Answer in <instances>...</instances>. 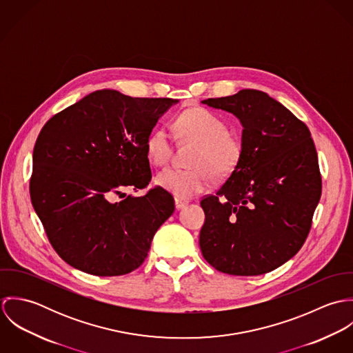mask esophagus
Wrapping results in <instances>:
<instances>
[{"mask_svg":"<svg viewBox=\"0 0 353 353\" xmlns=\"http://www.w3.org/2000/svg\"><path fill=\"white\" fill-rule=\"evenodd\" d=\"M189 202L185 201V200H179V199H175V208L176 209H182L183 206H186Z\"/></svg>","mask_w":353,"mask_h":353,"instance_id":"1","label":"esophagus"}]
</instances>
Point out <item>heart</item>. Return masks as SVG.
I'll list each match as a JSON object with an SVG mask.
<instances>
[{
	"instance_id": "heart-1",
	"label": "heart",
	"mask_w": 353,
	"mask_h": 353,
	"mask_svg": "<svg viewBox=\"0 0 353 353\" xmlns=\"http://www.w3.org/2000/svg\"><path fill=\"white\" fill-rule=\"evenodd\" d=\"M174 130L182 141L199 144L190 160L193 168H165L154 178V183L175 199L189 200L205 192L213 175L217 178L231 175L242 160V143L230 133L227 122L208 108L192 107L182 111L174 122ZM172 150L170 129L165 126L153 129L145 141V151L152 164L165 165Z\"/></svg>"
}]
</instances>
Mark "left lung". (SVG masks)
I'll return each mask as SVG.
<instances>
[{"label":"left lung","mask_w":353,"mask_h":353,"mask_svg":"<svg viewBox=\"0 0 353 353\" xmlns=\"http://www.w3.org/2000/svg\"><path fill=\"white\" fill-rule=\"evenodd\" d=\"M242 123L243 156L214 194L201 200L203 258L219 272L258 276L291 259L310 232L322 179L308 128L256 90L202 101Z\"/></svg>","instance_id":"left-lung-1"}]
</instances>
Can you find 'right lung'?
I'll use <instances>...</instances> for the list:
<instances>
[{"label": "right lung", "mask_w": 353, "mask_h": 353, "mask_svg": "<svg viewBox=\"0 0 353 353\" xmlns=\"http://www.w3.org/2000/svg\"><path fill=\"white\" fill-rule=\"evenodd\" d=\"M178 101L95 91L50 118L32 154L30 194L52 249L94 276H122L147 258L159 227L174 213L172 196L152 178L145 141Z\"/></svg>", "instance_id": "right-lung-1"}]
</instances>
